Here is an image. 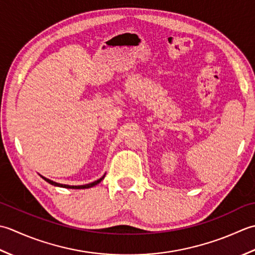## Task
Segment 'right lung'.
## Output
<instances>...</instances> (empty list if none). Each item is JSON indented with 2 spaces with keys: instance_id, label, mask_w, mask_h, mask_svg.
Masks as SVG:
<instances>
[{
  "instance_id": "obj_1",
  "label": "right lung",
  "mask_w": 255,
  "mask_h": 255,
  "mask_svg": "<svg viewBox=\"0 0 255 255\" xmlns=\"http://www.w3.org/2000/svg\"><path fill=\"white\" fill-rule=\"evenodd\" d=\"M105 176H106V174L103 175L101 178H99L98 180L93 181V183H90V184H86V185H80V186H70V185H64V184H59V183H56V181H53V180H50V179H48V178H46V177H44V176H41V175H40V177L43 178V179H45V180L47 181V183H49L50 185H54V186H57V187H62V188H71V189H86V188H91V187H93V186L98 185V184L100 183V181H101L103 178H105Z\"/></svg>"
}]
</instances>
